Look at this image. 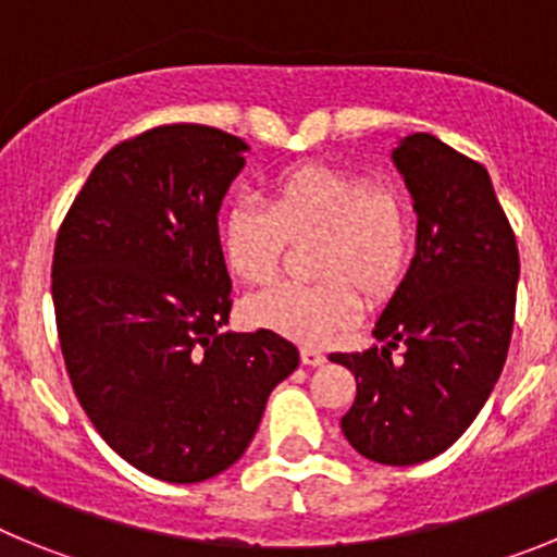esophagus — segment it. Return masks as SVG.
I'll return each mask as SVG.
<instances>
[{
	"label": "esophagus",
	"mask_w": 557,
	"mask_h": 557,
	"mask_svg": "<svg viewBox=\"0 0 557 557\" xmlns=\"http://www.w3.org/2000/svg\"><path fill=\"white\" fill-rule=\"evenodd\" d=\"M301 362L307 368H321L323 362H326V354L318 351V348H312V346H304L301 348Z\"/></svg>",
	"instance_id": "34e87169"
}]
</instances>
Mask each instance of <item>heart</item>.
<instances>
[{"label":"heart","instance_id":"heart-1","mask_svg":"<svg viewBox=\"0 0 557 557\" xmlns=\"http://www.w3.org/2000/svg\"><path fill=\"white\" fill-rule=\"evenodd\" d=\"M314 234L309 273L318 282L275 284L245 301L250 326L326 343L359 314V295L382 304L405 284L416 225L405 195L334 164L307 161L273 172L259 200L236 198L220 214L218 250L236 282L264 284L284 239Z\"/></svg>","mask_w":557,"mask_h":557}]
</instances>
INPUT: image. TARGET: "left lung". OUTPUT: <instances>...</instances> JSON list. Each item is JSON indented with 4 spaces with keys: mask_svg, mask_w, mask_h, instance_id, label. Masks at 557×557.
<instances>
[{
    "mask_svg": "<svg viewBox=\"0 0 557 557\" xmlns=\"http://www.w3.org/2000/svg\"><path fill=\"white\" fill-rule=\"evenodd\" d=\"M391 159L418 214L416 256L373 326L385 346L329 359L357 379L339 421L348 444L382 466H416L449 449L494 391L513 334L519 248L485 166L430 133L405 136Z\"/></svg>",
    "mask_w": 557,
    "mask_h": 557,
    "instance_id": "obj_1",
    "label": "left lung"
}]
</instances>
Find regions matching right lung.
<instances>
[{
  "instance_id": "add662e5",
  "label": "right lung",
  "mask_w": 557,
  "mask_h": 557,
  "mask_svg": "<svg viewBox=\"0 0 557 557\" xmlns=\"http://www.w3.org/2000/svg\"><path fill=\"white\" fill-rule=\"evenodd\" d=\"M248 150L218 127H152L102 156L58 231L52 301L75 396L156 480L234 466L301 359L270 329L220 332L231 278L218 214Z\"/></svg>"
}]
</instances>
